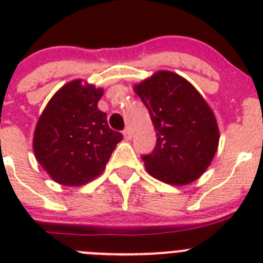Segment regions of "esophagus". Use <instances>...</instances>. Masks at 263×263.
<instances>
[{
	"instance_id": "1",
	"label": "esophagus",
	"mask_w": 263,
	"mask_h": 263,
	"mask_svg": "<svg viewBox=\"0 0 263 263\" xmlns=\"http://www.w3.org/2000/svg\"><path fill=\"white\" fill-rule=\"evenodd\" d=\"M122 134H124L125 139H127V141H129V139H132V137H133V134H132V130H130V127H126V129H125L124 132H122Z\"/></svg>"
}]
</instances>
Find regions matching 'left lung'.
<instances>
[{"label": "left lung", "instance_id": "obj_1", "mask_svg": "<svg viewBox=\"0 0 263 263\" xmlns=\"http://www.w3.org/2000/svg\"><path fill=\"white\" fill-rule=\"evenodd\" d=\"M157 130V145L143 155L147 173L167 184L196 180L208 168L218 146L212 109L196 88L170 71H158L134 85Z\"/></svg>", "mask_w": 263, "mask_h": 263}]
</instances>
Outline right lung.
Here are the masks:
<instances>
[{
	"label": "right lung",
	"instance_id": "obj_1",
	"mask_svg": "<svg viewBox=\"0 0 263 263\" xmlns=\"http://www.w3.org/2000/svg\"><path fill=\"white\" fill-rule=\"evenodd\" d=\"M101 88L73 80L48 101L34 132V154L51 179L78 187L103 173L122 134L97 108Z\"/></svg>",
	"mask_w": 263,
	"mask_h": 263
}]
</instances>
